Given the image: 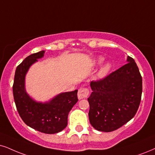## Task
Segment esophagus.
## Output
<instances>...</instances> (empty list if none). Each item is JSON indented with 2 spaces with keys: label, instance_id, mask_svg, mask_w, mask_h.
<instances>
[{
  "label": "esophagus",
  "instance_id": "obj_1",
  "mask_svg": "<svg viewBox=\"0 0 155 155\" xmlns=\"http://www.w3.org/2000/svg\"><path fill=\"white\" fill-rule=\"evenodd\" d=\"M89 94V91L87 88H80L78 91V98L79 99H85L87 98Z\"/></svg>",
  "mask_w": 155,
  "mask_h": 155
}]
</instances>
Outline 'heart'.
Instances as JSON below:
<instances>
[{
    "mask_svg": "<svg viewBox=\"0 0 155 155\" xmlns=\"http://www.w3.org/2000/svg\"><path fill=\"white\" fill-rule=\"evenodd\" d=\"M104 61V58L102 56H97L94 58L92 60V65L93 66H98L101 65V64L103 63V61ZM111 64L110 62H107V63L104 64L102 66H101V68H99V70L98 71L97 74V76L98 79H103L108 75L109 71H111Z\"/></svg>",
    "mask_w": 155,
    "mask_h": 155,
    "instance_id": "1",
    "label": "heart"
}]
</instances>
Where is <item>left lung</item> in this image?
I'll return each mask as SVG.
<instances>
[{"label": "left lung", "instance_id": "obj_1", "mask_svg": "<svg viewBox=\"0 0 155 155\" xmlns=\"http://www.w3.org/2000/svg\"><path fill=\"white\" fill-rule=\"evenodd\" d=\"M88 98L89 118L98 131L112 132L136 114L142 92V79L134 60L127 56V64L98 81H91Z\"/></svg>", "mask_w": 155, "mask_h": 155}]
</instances>
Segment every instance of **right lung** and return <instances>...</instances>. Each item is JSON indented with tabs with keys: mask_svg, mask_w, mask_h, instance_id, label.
<instances>
[{
	"mask_svg": "<svg viewBox=\"0 0 155 155\" xmlns=\"http://www.w3.org/2000/svg\"><path fill=\"white\" fill-rule=\"evenodd\" d=\"M41 51L26 57L15 70L13 93L19 115L28 127L45 134H55L67 126L68 115L78 101V90L60 93L50 101H35L26 92L25 79L31 66L44 57Z\"/></svg>",
	"mask_w": 155,
	"mask_h": 155,
	"instance_id": "obj_1",
	"label": "right lung"
}]
</instances>
